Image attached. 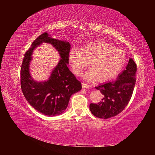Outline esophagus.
I'll use <instances>...</instances> for the list:
<instances>
[{"label": "esophagus", "instance_id": "obj_1", "mask_svg": "<svg viewBox=\"0 0 155 155\" xmlns=\"http://www.w3.org/2000/svg\"><path fill=\"white\" fill-rule=\"evenodd\" d=\"M82 87L84 88H90V85H88V84L82 83Z\"/></svg>", "mask_w": 155, "mask_h": 155}]
</instances>
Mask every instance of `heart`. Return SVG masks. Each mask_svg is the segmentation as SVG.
<instances>
[{
    "instance_id": "b5f03b06",
    "label": "heart",
    "mask_w": 155,
    "mask_h": 155,
    "mask_svg": "<svg viewBox=\"0 0 155 155\" xmlns=\"http://www.w3.org/2000/svg\"><path fill=\"white\" fill-rule=\"evenodd\" d=\"M68 59L72 71L77 75L89 63L90 70L85 74L87 80L95 79L104 82L113 78L124 67L126 61L124 51L104 41L91 42L79 49H70ZM90 63H89V61Z\"/></svg>"
}]
</instances>
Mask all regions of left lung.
I'll return each mask as SVG.
<instances>
[{"instance_id": "left-lung-1", "label": "left lung", "mask_w": 155, "mask_h": 155, "mask_svg": "<svg viewBox=\"0 0 155 155\" xmlns=\"http://www.w3.org/2000/svg\"><path fill=\"white\" fill-rule=\"evenodd\" d=\"M137 76V64L130 58L122 72L116 80L108 81L96 87L104 97L99 104H91L92 114L103 119L110 118L120 114L127 105L133 95Z\"/></svg>"}]
</instances>
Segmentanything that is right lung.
<instances>
[{
  "label": "right lung",
  "mask_w": 155,
  "mask_h": 155,
  "mask_svg": "<svg viewBox=\"0 0 155 155\" xmlns=\"http://www.w3.org/2000/svg\"><path fill=\"white\" fill-rule=\"evenodd\" d=\"M43 43H48L57 50L61 59L46 81L37 82L30 74L31 55ZM69 42L51 37L45 32L33 42L28 50L21 69V89L26 100L34 109L44 115L55 116L63 114L68 105L70 98L81 91V83L68 68Z\"/></svg>",
  "instance_id": "add662e5"
}]
</instances>
